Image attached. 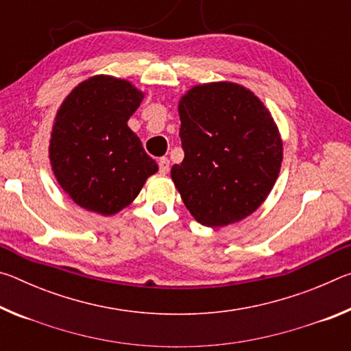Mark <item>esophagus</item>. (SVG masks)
<instances>
[{"label": "esophagus", "instance_id": "obj_1", "mask_svg": "<svg viewBox=\"0 0 351 351\" xmlns=\"http://www.w3.org/2000/svg\"><path fill=\"white\" fill-rule=\"evenodd\" d=\"M159 171H161L162 175H167L169 170H170V161L169 158H161L159 159Z\"/></svg>", "mask_w": 351, "mask_h": 351}]
</instances>
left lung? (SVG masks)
<instances>
[{
  "mask_svg": "<svg viewBox=\"0 0 351 351\" xmlns=\"http://www.w3.org/2000/svg\"><path fill=\"white\" fill-rule=\"evenodd\" d=\"M178 192L198 223L223 228L251 215L274 187L283 145L257 96L230 82L193 86L180 100Z\"/></svg>",
  "mask_w": 351,
  "mask_h": 351,
  "instance_id": "left-lung-1",
  "label": "left lung"
}]
</instances>
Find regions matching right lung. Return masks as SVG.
I'll list each match as a JSON object with an SVG mask.
<instances>
[{"mask_svg":"<svg viewBox=\"0 0 351 351\" xmlns=\"http://www.w3.org/2000/svg\"><path fill=\"white\" fill-rule=\"evenodd\" d=\"M142 99L130 82L96 75L75 86L58 110L49 159L58 184L83 209L122 210L158 171L127 125Z\"/></svg>","mask_w":351,"mask_h":351,"instance_id":"add662e5","label":"right lung"}]
</instances>
